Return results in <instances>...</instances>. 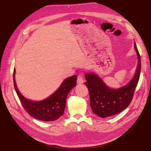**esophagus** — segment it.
<instances>
[{"label":"esophagus","mask_w":151,"mask_h":151,"mask_svg":"<svg viewBox=\"0 0 151 151\" xmlns=\"http://www.w3.org/2000/svg\"><path fill=\"white\" fill-rule=\"evenodd\" d=\"M84 83V75L83 73H80L78 75L77 83L79 84H83Z\"/></svg>","instance_id":"esophagus-1"}]
</instances>
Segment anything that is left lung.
Listing matches in <instances>:
<instances>
[{
	"instance_id": "8db88e82",
	"label": "left lung",
	"mask_w": 151,
	"mask_h": 151,
	"mask_svg": "<svg viewBox=\"0 0 151 151\" xmlns=\"http://www.w3.org/2000/svg\"><path fill=\"white\" fill-rule=\"evenodd\" d=\"M138 65L134 76L126 86L118 89H112L107 87L97 75L88 73L85 75L87 81L85 85L88 89L91 106L92 112L98 116L105 118L117 114L130 105L138 84L141 72V58L134 43Z\"/></svg>"
}]
</instances>
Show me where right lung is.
Wrapping results in <instances>:
<instances>
[{
  "instance_id": "1",
  "label": "right lung",
  "mask_w": 151,
  "mask_h": 151,
  "mask_svg": "<svg viewBox=\"0 0 151 151\" xmlns=\"http://www.w3.org/2000/svg\"><path fill=\"white\" fill-rule=\"evenodd\" d=\"M14 73V70L13 82L16 92L23 108L30 116L40 121L50 122L57 120L63 114L68 94L76 85V75L63 81L58 91L50 97L41 101L34 102L26 99L20 93L15 83Z\"/></svg>"
}]
</instances>
